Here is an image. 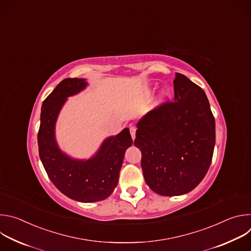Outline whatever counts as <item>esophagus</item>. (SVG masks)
Wrapping results in <instances>:
<instances>
[{"instance_id":"obj_1","label":"esophagus","mask_w":251,"mask_h":251,"mask_svg":"<svg viewBox=\"0 0 251 251\" xmlns=\"http://www.w3.org/2000/svg\"><path fill=\"white\" fill-rule=\"evenodd\" d=\"M130 134H131L132 139L134 140V139H135V137H136V127L132 126V127L130 128Z\"/></svg>"}]
</instances>
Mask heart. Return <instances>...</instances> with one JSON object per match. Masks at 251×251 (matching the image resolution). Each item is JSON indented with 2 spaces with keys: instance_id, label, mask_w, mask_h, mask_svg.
Returning <instances> with one entry per match:
<instances>
[{
  "instance_id": "b5f03b06",
  "label": "heart",
  "mask_w": 251,
  "mask_h": 251,
  "mask_svg": "<svg viewBox=\"0 0 251 251\" xmlns=\"http://www.w3.org/2000/svg\"><path fill=\"white\" fill-rule=\"evenodd\" d=\"M170 95H171V91H170V89H168V88H164V89L162 90V92H161V99H160V101H161V102L166 101V99H167Z\"/></svg>"
}]
</instances>
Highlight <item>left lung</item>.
<instances>
[{
    "label": "left lung",
    "mask_w": 251,
    "mask_h": 251,
    "mask_svg": "<svg viewBox=\"0 0 251 251\" xmlns=\"http://www.w3.org/2000/svg\"><path fill=\"white\" fill-rule=\"evenodd\" d=\"M174 90L175 101L139 120L134 141L146 184L166 197L185 195L202 181L216 144V122L204 91L181 74H176Z\"/></svg>",
    "instance_id": "left-lung-1"
}]
</instances>
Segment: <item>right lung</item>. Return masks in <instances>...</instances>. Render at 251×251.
I'll return each mask as SVG.
<instances>
[{"instance_id": "1", "label": "right lung", "mask_w": 251, "mask_h": 251, "mask_svg": "<svg viewBox=\"0 0 251 251\" xmlns=\"http://www.w3.org/2000/svg\"><path fill=\"white\" fill-rule=\"evenodd\" d=\"M83 78H65L42 105L38 144L41 161L53 185L66 197L81 202L108 198L115 190L126 150L132 145L128 128L106 138L94 156L87 160L63 153L55 140V123L69 96L86 88Z\"/></svg>"}]
</instances>
